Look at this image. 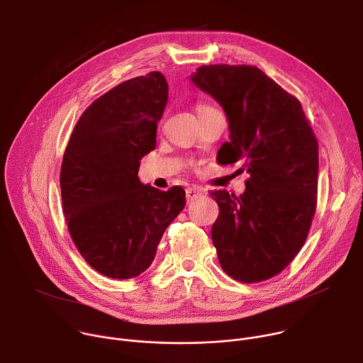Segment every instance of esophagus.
<instances>
[{"mask_svg": "<svg viewBox=\"0 0 363 363\" xmlns=\"http://www.w3.org/2000/svg\"><path fill=\"white\" fill-rule=\"evenodd\" d=\"M185 195H186V201L189 202V201L196 199V198L201 195V191L196 189V188H188V189L185 191Z\"/></svg>", "mask_w": 363, "mask_h": 363, "instance_id": "obj_1", "label": "esophagus"}]
</instances>
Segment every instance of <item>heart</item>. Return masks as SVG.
Returning a JSON list of instances; mask_svg holds the SVG:
<instances>
[{
    "instance_id": "1",
    "label": "heart",
    "mask_w": 363,
    "mask_h": 363,
    "mask_svg": "<svg viewBox=\"0 0 363 363\" xmlns=\"http://www.w3.org/2000/svg\"><path fill=\"white\" fill-rule=\"evenodd\" d=\"M210 111H214V108L210 106V105H206V103H199V105L196 106V113H198V116H201V115H203V113H206V112H210Z\"/></svg>"
}]
</instances>
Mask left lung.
<instances>
[{"mask_svg":"<svg viewBox=\"0 0 363 363\" xmlns=\"http://www.w3.org/2000/svg\"><path fill=\"white\" fill-rule=\"evenodd\" d=\"M191 80L223 106L230 142L220 164L250 174L237 196L211 192L220 216L211 228L223 270L241 283L281 273L301 250L318 203L319 145L297 97L260 69L201 66Z\"/></svg>","mask_w":363,"mask_h":363,"instance_id":"1","label":"left lung"}]
</instances>
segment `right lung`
I'll use <instances>...</instances> for the list:
<instances>
[{
	"mask_svg": "<svg viewBox=\"0 0 363 363\" xmlns=\"http://www.w3.org/2000/svg\"><path fill=\"white\" fill-rule=\"evenodd\" d=\"M168 101L161 72L122 82L77 121L60 169L63 213L82 257L100 274L133 279L185 206V191L142 185L139 161L157 145Z\"/></svg>",
	"mask_w": 363,
	"mask_h": 363,
	"instance_id": "add662e5",
	"label": "right lung"
}]
</instances>
